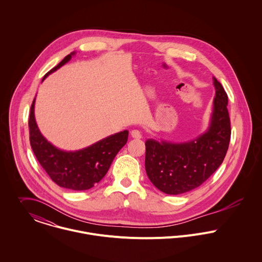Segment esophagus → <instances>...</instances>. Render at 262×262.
<instances>
[{
  "mask_svg": "<svg viewBox=\"0 0 262 262\" xmlns=\"http://www.w3.org/2000/svg\"><path fill=\"white\" fill-rule=\"evenodd\" d=\"M130 135H132V137H133L134 139H141V138H142V134H141V132L138 130V129H133L132 133H130Z\"/></svg>",
  "mask_w": 262,
  "mask_h": 262,
  "instance_id": "1",
  "label": "esophagus"
}]
</instances>
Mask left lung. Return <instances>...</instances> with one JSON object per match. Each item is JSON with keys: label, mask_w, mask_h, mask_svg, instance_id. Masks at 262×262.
Instances as JSON below:
<instances>
[{"label": "left lung", "mask_w": 262, "mask_h": 262, "mask_svg": "<svg viewBox=\"0 0 262 262\" xmlns=\"http://www.w3.org/2000/svg\"><path fill=\"white\" fill-rule=\"evenodd\" d=\"M215 96L207 130L182 143L149 139L146 141V172L151 182L166 194L177 195L202 185L220 167L227 154L231 124L228 96L212 77Z\"/></svg>", "instance_id": "left-lung-1"}]
</instances>
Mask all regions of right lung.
Returning a JSON list of instances; mask_svg holds the SVG:
<instances>
[{
    "label": "right lung",
    "mask_w": 262,
    "mask_h": 262,
    "mask_svg": "<svg viewBox=\"0 0 262 262\" xmlns=\"http://www.w3.org/2000/svg\"><path fill=\"white\" fill-rule=\"evenodd\" d=\"M76 52L67 55L42 79L69 62ZM35 98L29 114L30 145L39 164L60 187L72 190H87L97 184L105 175L120 149L126 144L128 130L110 135L80 150L66 151L55 147L40 133L34 115Z\"/></svg>",
    "instance_id": "obj_1"
}]
</instances>
